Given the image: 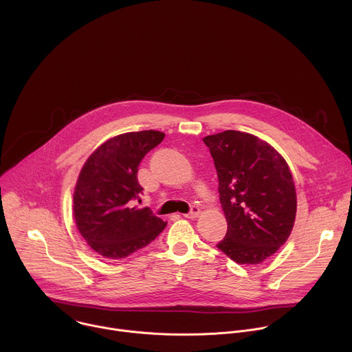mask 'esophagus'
Returning <instances> with one entry per match:
<instances>
[{
  "label": "esophagus",
  "instance_id": "obj_1",
  "mask_svg": "<svg viewBox=\"0 0 352 352\" xmlns=\"http://www.w3.org/2000/svg\"><path fill=\"white\" fill-rule=\"evenodd\" d=\"M199 213H200V209L197 208V206H192L190 208V210L186 213V214H184L186 219H196L197 216H199Z\"/></svg>",
  "mask_w": 352,
  "mask_h": 352
}]
</instances>
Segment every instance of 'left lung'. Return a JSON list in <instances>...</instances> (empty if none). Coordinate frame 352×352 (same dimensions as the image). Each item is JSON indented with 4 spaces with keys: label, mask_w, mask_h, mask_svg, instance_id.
<instances>
[{
    "label": "left lung",
    "mask_w": 352,
    "mask_h": 352,
    "mask_svg": "<svg viewBox=\"0 0 352 352\" xmlns=\"http://www.w3.org/2000/svg\"><path fill=\"white\" fill-rule=\"evenodd\" d=\"M219 178L227 234L216 245L239 265H258L288 239L296 195L285 160L259 138L224 131L204 138Z\"/></svg>",
    "instance_id": "8db88e82"
}]
</instances>
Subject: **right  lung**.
I'll use <instances>...</instances> for the list:
<instances>
[{
    "label": "right lung",
    "mask_w": 352,
    "mask_h": 352,
    "mask_svg": "<svg viewBox=\"0 0 352 352\" xmlns=\"http://www.w3.org/2000/svg\"><path fill=\"white\" fill-rule=\"evenodd\" d=\"M159 131L129 132L100 146L85 163L74 193L76 227L100 256L122 259L144 248L167 223L148 208L139 209L138 167L162 143Z\"/></svg>",
    "instance_id": "right-lung-1"
}]
</instances>
